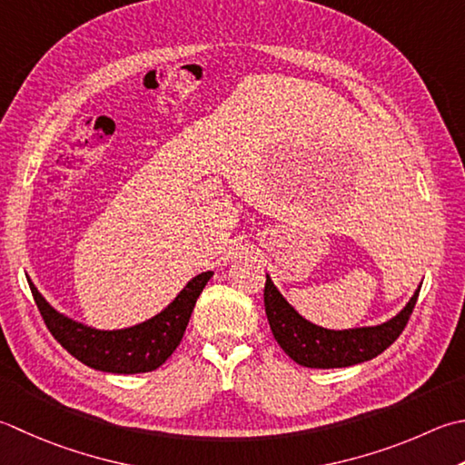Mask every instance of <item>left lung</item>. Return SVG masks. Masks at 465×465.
Here are the masks:
<instances>
[{
  "label": "left lung",
  "instance_id": "left-lung-1",
  "mask_svg": "<svg viewBox=\"0 0 465 465\" xmlns=\"http://www.w3.org/2000/svg\"><path fill=\"white\" fill-rule=\"evenodd\" d=\"M417 296L420 288L403 311L383 324L347 331H329L308 322L286 302L270 276L263 288V306L272 334L290 359L308 369H341L375 359L389 349L407 326Z\"/></svg>",
  "mask_w": 465,
  "mask_h": 465
}]
</instances>
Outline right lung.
<instances>
[{
  "label": "right lung",
  "mask_w": 465,
  "mask_h": 465,
  "mask_svg": "<svg viewBox=\"0 0 465 465\" xmlns=\"http://www.w3.org/2000/svg\"><path fill=\"white\" fill-rule=\"evenodd\" d=\"M212 276L213 272H202L187 282V286L165 311L149 321L131 326V329L121 331H98L72 321L45 302L32 280L27 282H30L32 296L38 304L45 326L72 357H76L90 369L134 375V372L159 369L179 347L197 298Z\"/></svg>",
  "instance_id": "right-lung-1"
}]
</instances>
